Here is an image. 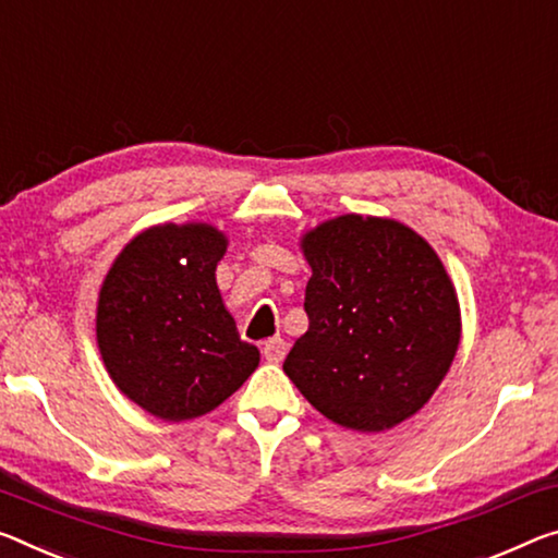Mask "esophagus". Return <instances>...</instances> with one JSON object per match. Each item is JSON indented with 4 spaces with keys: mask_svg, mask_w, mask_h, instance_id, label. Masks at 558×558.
I'll use <instances>...</instances> for the list:
<instances>
[{
    "mask_svg": "<svg viewBox=\"0 0 558 558\" xmlns=\"http://www.w3.org/2000/svg\"><path fill=\"white\" fill-rule=\"evenodd\" d=\"M288 352V344L282 338H270L263 342V357L272 362V365H278V362H282V357H286Z\"/></svg>",
    "mask_w": 558,
    "mask_h": 558,
    "instance_id": "esophagus-1",
    "label": "esophagus"
}]
</instances>
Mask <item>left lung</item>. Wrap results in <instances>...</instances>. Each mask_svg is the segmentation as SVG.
<instances>
[{"instance_id": "left-lung-1", "label": "left lung", "mask_w": 558, "mask_h": 558, "mask_svg": "<svg viewBox=\"0 0 558 558\" xmlns=\"http://www.w3.org/2000/svg\"><path fill=\"white\" fill-rule=\"evenodd\" d=\"M313 278L307 332L282 369L340 427L385 432L417 414L452 367L462 315L452 278L395 218L344 214L300 238Z\"/></svg>"}]
</instances>
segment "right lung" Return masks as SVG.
I'll list each match as a JSON object with an SVG mask.
<instances>
[{
  "instance_id": "obj_1",
  "label": "right lung",
  "mask_w": 558,
  "mask_h": 558,
  "mask_svg": "<svg viewBox=\"0 0 558 558\" xmlns=\"http://www.w3.org/2000/svg\"><path fill=\"white\" fill-rule=\"evenodd\" d=\"M226 247L210 223L151 226L123 245L101 282L96 342L106 373L158 420L208 414L260 362L220 298Z\"/></svg>"
}]
</instances>
